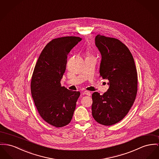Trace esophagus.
Returning <instances> with one entry per match:
<instances>
[{
	"mask_svg": "<svg viewBox=\"0 0 159 159\" xmlns=\"http://www.w3.org/2000/svg\"><path fill=\"white\" fill-rule=\"evenodd\" d=\"M84 93L85 95H91V93L90 92H89V91H87V90H85V91L84 92Z\"/></svg>",
	"mask_w": 159,
	"mask_h": 159,
	"instance_id": "esophagus-1",
	"label": "esophagus"
}]
</instances>
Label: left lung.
Returning <instances> with one entry per match:
<instances>
[{"label": "left lung", "instance_id": "1", "mask_svg": "<svg viewBox=\"0 0 159 159\" xmlns=\"http://www.w3.org/2000/svg\"><path fill=\"white\" fill-rule=\"evenodd\" d=\"M96 46L101 54L99 73L108 80L102 95L92 94V116L100 124L110 126L120 121L133 106L138 91V74L132 54L115 38L97 35Z\"/></svg>", "mask_w": 159, "mask_h": 159}]
</instances>
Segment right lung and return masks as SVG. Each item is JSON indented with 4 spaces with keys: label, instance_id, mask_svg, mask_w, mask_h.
Masks as SVG:
<instances>
[{
    "label": "right lung",
    "instance_id": "obj_1",
    "mask_svg": "<svg viewBox=\"0 0 159 159\" xmlns=\"http://www.w3.org/2000/svg\"><path fill=\"white\" fill-rule=\"evenodd\" d=\"M81 39L64 37L48 43L34 67L31 83L32 98L44 120L55 127L69 124L74 113L80 92L61 85L67 54Z\"/></svg>",
    "mask_w": 159,
    "mask_h": 159
}]
</instances>
